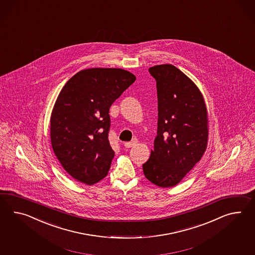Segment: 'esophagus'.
I'll return each instance as SVG.
<instances>
[{
    "label": "esophagus",
    "mask_w": 255,
    "mask_h": 255,
    "mask_svg": "<svg viewBox=\"0 0 255 255\" xmlns=\"http://www.w3.org/2000/svg\"><path fill=\"white\" fill-rule=\"evenodd\" d=\"M137 143L136 139H133L131 142H128V143H125V147H127V148H130V147H132L133 145H135Z\"/></svg>",
    "instance_id": "obj_1"
}]
</instances>
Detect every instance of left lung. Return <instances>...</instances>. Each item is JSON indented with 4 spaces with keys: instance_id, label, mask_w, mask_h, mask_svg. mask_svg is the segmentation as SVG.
I'll list each match as a JSON object with an SVG mask.
<instances>
[{
    "instance_id": "1",
    "label": "left lung",
    "mask_w": 255,
    "mask_h": 255,
    "mask_svg": "<svg viewBox=\"0 0 255 255\" xmlns=\"http://www.w3.org/2000/svg\"><path fill=\"white\" fill-rule=\"evenodd\" d=\"M156 81L157 136L145 178L162 188L176 186L198 163L208 142V113L198 87L172 64L148 69Z\"/></svg>"
}]
</instances>
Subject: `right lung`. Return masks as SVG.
Masks as SVG:
<instances>
[{
    "label": "right lung",
    "mask_w": 255,
    "mask_h": 255,
    "mask_svg": "<svg viewBox=\"0 0 255 255\" xmlns=\"http://www.w3.org/2000/svg\"><path fill=\"white\" fill-rule=\"evenodd\" d=\"M135 79L124 69L90 68L62 87L50 115V142L75 180L93 185L107 176L115 154L108 138L110 108Z\"/></svg>",
    "instance_id": "right-lung-1"
}]
</instances>
